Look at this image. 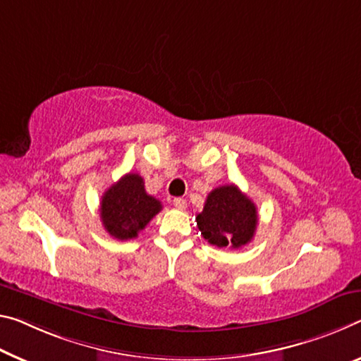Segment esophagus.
Wrapping results in <instances>:
<instances>
[{"instance_id":"34e87169","label":"esophagus","mask_w":361,"mask_h":361,"mask_svg":"<svg viewBox=\"0 0 361 361\" xmlns=\"http://www.w3.org/2000/svg\"><path fill=\"white\" fill-rule=\"evenodd\" d=\"M173 205H175V207L176 209H180V210H183V209H186V201H185V199H183V197H175L173 199Z\"/></svg>"}]
</instances>
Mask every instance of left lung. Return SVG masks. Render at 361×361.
<instances>
[{"label":"left lung","mask_w":361,"mask_h":361,"mask_svg":"<svg viewBox=\"0 0 361 361\" xmlns=\"http://www.w3.org/2000/svg\"><path fill=\"white\" fill-rule=\"evenodd\" d=\"M205 241L216 247L239 249L252 241L257 228V207L238 186L215 188L196 216Z\"/></svg>","instance_id":"8db88e82"}]
</instances>
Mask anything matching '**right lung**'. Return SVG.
Instances as JSON below:
<instances>
[{
  "label": "right lung",
  "instance_id": "obj_1",
  "mask_svg": "<svg viewBox=\"0 0 361 361\" xmlns=\"http://www.w3.org/2000/svg\"><path fill=\"white\" fill-rule=\"evenodd\" d=\"M99 210L104 230L118 241H127L145 230L162 204L146 192L138 173H127L102 194Z\"/></svg>",
  "mask_w": 361,
  "mask_h": 361
}]
</instances>
